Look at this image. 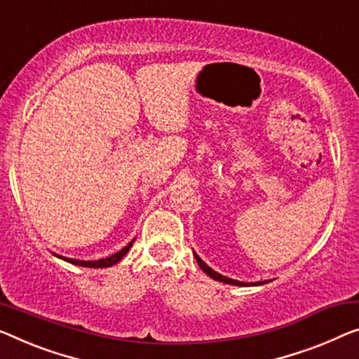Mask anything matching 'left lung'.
I'll return each instance as SVG.
<instances>
[{
  "label": "left lung",
  "instance_id": "obj_1",
  "mask_svg": "<svg viewBox=\"0 0 359 359\" xmlns=\"http://www.w3.org/2000/svg\"><path fill=\"white\" fill-rule=\"evenodd\" d=\"M194 256L196 258V263H198V266L201 267V271L205 272L206 276H210L211 279H214V280H219V282H224V283H231V285H238V287H250V285H263V283H267V280H263V282H240V280H233V279H231V277H226V276H221L219 274V272H216V271H212L210 266H208L205 261H203L200 256H198L195 251H194Z\"/></svg>",
  "mask_w": 359,
  "mask_h": 359
}]
</instances>
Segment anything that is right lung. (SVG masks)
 I'll use <instances>...</instances> for the list:
<instances>
[{"instance_id": "obj_1", "label": "right lung", "mask_w": 359, "mask_h": 359, "mask_svg": "<svg viewBox=\"0 0 359 359\" xmlns=\"http://www.w3.org/2000/svg\"><path fill=\"white\" fill-rule=\"evenodd\" d=\"M133 242H135V238H133L132 242L128 243V245H126V247L122 248L121 251H117V253L108 256V258H103V259H98V261H80V259L64 258V256H60V255H56V256H57V258L64 259V261H67V263L76 264V266H82V267H109V266H112V264L119 263V261H121L122 258H124V256L127 255V251L130 250V247H132V243H133Z\"/></svg>"}]
</instances>
